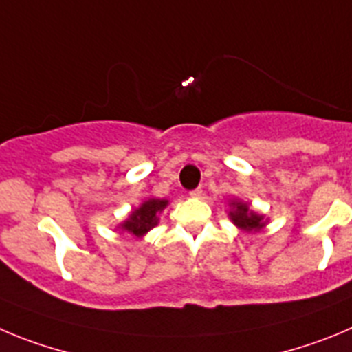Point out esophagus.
<instances>
[{
    "label": "esophagus",
    "instance_id": "obj_1",
    "mask_svg": "<svg viewBox=\"0 0 352 352\" xmlns=\"http://www.w3.org/2000/svg\"><path fill=\"white\" fill-rule=\"evenodd\" d=\"M204 195V191H201V188H196V189H192L191 192H189V196H191V198H199V196Z\"/></svg>",
    "mask_w": 352,
    "mask_h": 352
}]
</instances>
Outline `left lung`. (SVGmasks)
Segmentation results:
<instances>
[{
	"instance_id": "1",
	"label": "left lung",
	"mask_w": 352,
	"mask_h": 352,
	"mask_svg": "<svg viewBox=\"0 0 352 352\" xmlns=\"http://www.w3.org/2000/svg\"><path fill=\"white\" fill-rule=\"evenodd\" d=\"M228 207H230V210H228L230 221L239 230H242L243 233H256V231H261L268 224L267 217L259 214V212L252 210L251 205L243 201V199H230Z\"/></svg>"
}]
</instances>
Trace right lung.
I'll list each match as a JSON object with an SVG mask.
<instances>
[{
  "mask_svg": "<svg viewBox=\"0 0 352 352\" xmlns=\"http://www.w3.org/2000/svg\"><path fill=\"white\" fill-rule=\"evenodd\" d=\"M168 205V199L161 198H147L144 199L137 208H133L128 214L122 223H119L116 226V230H119L121 233H129L131 236H137L142 239L157 226L160 223V214L166 208Z\"/></svg>",
  "mask_w": 352,
  "mask_h": 352,
  "instance_id": "add662e5",
  "label": "right lung"
}]
</instances>
